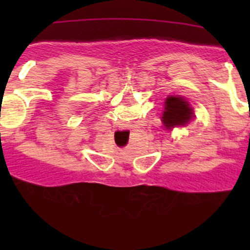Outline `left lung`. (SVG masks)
<instances>
[{
    "label": "left lung",
    "instance_id": "8db88e82",
    "mask_svg": "<svg viewBox=\"0 0 250 250\" xmlns=\"http://www.w3.org/2000/svg\"><path fill=\"white\" fill-rule=\"evenodd\" d=\"M194 110L182 96H169L165 100V110L163 112L161 121L167 130L178 126H185L193 119Z\"/></svg>",
    "mask_w": 250,
    "mask_h": 250
}]
</instances>
